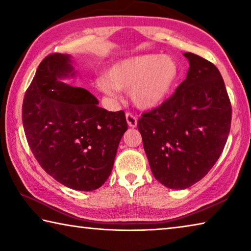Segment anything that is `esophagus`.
<instances>
[{
    "label": "esophagus",
    "mask_w": 251,
    "mask_h": 251,
    "mask_svg": "<svg viewBox=\"0 0 251 251\" xmlns=\"http://www.w3.org/2000/svg\"><path fill=\"white\" fill-rule=\"evenodd\" d=\"M126 121H127V124H128V126L131 127V128H135V127L137 126V120H136V117L133 115V114L126 113Z\"/></svg>",
    "instance_id": "esophagus-1"
}]
</instances>
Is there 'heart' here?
Here are the masks:
<instances>
[{
  "mask_svg": "<svg viewBox=\"0 0 251 251\" xmlns=\"http://www.w3.org/2000/svg\"><path fill=\"white\" fill-rule=\"evenodd\" d=\"M179 74V65L169 55H136L113 64L106 77L97 79L96 86L112 99L117 97L116 90L128 92L135 107L150 110L168 99Z\"/></svg>",
  "mask_w": 251,
  "mask_h": 251,
  "instance_id": "heart-1",
  "label": "heart"
}]
</instances>
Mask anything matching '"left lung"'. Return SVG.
Returning a JSON list of instances; mask_svg holds the SVG:
<instances>
[{
  "label": "left lung",
  "instance_id": "8db88e82",
  "mask_svg": "<svg viewBox=\"0 0 251 251\" xmlns=\"http://www.w3.org/2000/svg\"><path fill=\"white\" fill-rule=\"evenodd\" d=\"M187 77L137 128L154 177L171 189H186L205 177L226 145L231 105L222 74L193 53Z\"/></svg>",
  "mask_w": 251,
  "mask_h": 251
}]
</instances>
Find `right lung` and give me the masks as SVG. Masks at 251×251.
Instances as JSON below:
<instances>
[{
	"mask_svg": "<svg viewBox=\"0 0 251 251\" xmlns=\"http://www.w3.org/2000/svg\"><path fill=\"white\" fill-rule=\"evenodd\" d=\"M76 75L71 55L46 56L25 93L22 121L41 167L69 188L91 192L107 180L128 126L123 110L99 107L92 93L62 80Z\"/></svg>",
	"mask_w": 251,
	"mask_h": 251,
	"instance_id": "right-lung-1",
	"label": "right lung"
}]
</instances>
